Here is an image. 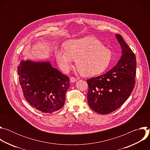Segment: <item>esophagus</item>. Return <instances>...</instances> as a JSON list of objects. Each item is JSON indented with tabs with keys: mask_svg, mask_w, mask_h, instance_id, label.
Instances as JSON below:
<instances>
[{
	"mask_svg": "<svg viewBox=\"0 0 150 150\" xmlns=\"http://www.w3.org/2000/svg\"><path fill=\"white\" fill-rule=\"evenodd\" d=\"M77 80H78V79L76 78H75V77H71V78H70V81H71V82H75L77 81Z\"/></svg>",
	"mask_w": 150,
	"mask_h": 150,
	"instance_id": "1",
	"label": "esophagus"
}]
</instances>
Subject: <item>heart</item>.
Returning a JSON list of instances; mask_svg holds the SVG:
<instances>
[{
  "mask_svg": "<svg viewBox=\"0 0 150 150\" xmlns=\"http://www.w3.org/2000/svg\"><path fill=\"white\" fill-rule=\"evenodd\" d=\"M55 58L60 69L68 72L75 60L78 71L85 76H94L109 67L112 53L96 38L87 36L70 40L63 46V52L57 50Z\"/></svg>",
  "mask_w": 150,
  "mask_h": 150,
  "instance_id": "b5f03b06",
  "label": "heart"
}]
</instances>
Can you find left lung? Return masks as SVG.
Returning <instances> with one entry per match:
<instances>
[{
  "label": "left lung",
  "mask_w": 150,
  "mask_h": 150,
  "mask_svg": "<svg viewBox=\"0 0 150 150\" xmlns=\"http://www.w3.org/2000/svg\"><path fill=\"white\" fill-rule=\"evenodd\" d=\"M115 35L122 49L120 60L108 72L87 81L88 104L92 110L102 115L119 109L129 98L135 83V55L120 34Z\"/></svg>",
  "instance_id": "obj_1"
}]
</instances>
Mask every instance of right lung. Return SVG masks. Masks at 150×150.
<instances>
[{
    "instance_id": "1",
    "label": "right lung",
    "mask_w": 150,
    "mask_h": 150,
    "mask_svg": "<svg viewBox=\"0 0 150 150\" xmlns=\"http://www.w3.org/2000/svg\"><path fill=\"white\" fill-rule=\"evenodd\" d=\"M18 74L24 97L34 108L52 113L63 108L70 80L53 68L50 62L23 60Z\"/></svg>"
}]
</instances>
